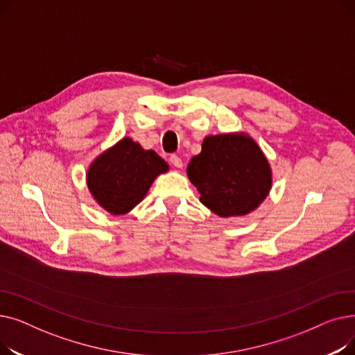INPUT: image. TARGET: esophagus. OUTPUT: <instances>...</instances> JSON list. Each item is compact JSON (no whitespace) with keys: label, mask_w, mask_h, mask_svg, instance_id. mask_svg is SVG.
<instances>
[{"label":"esophagus","mask_w":355,"mask_h":355,"mask_svg":"<svg viewBox=\"0 0 355 355\" xmlns=\"http://www.w3.org/2000/svg\"><path fill=\"white\" fill-rule=\"evenodd\" d=\"M170 162H171L175 168H181V166H182V161H181V158H180L178 155H175V154L170 157Z\"/></svg>","instance_id":"esophagus-1"}]
</instances>
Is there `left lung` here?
Returning a JSON list of instances; mask_svg holds the SVG:
<instances>
[{"instance_id": "left-lung-1", "label": "left lung", "mask_w": 355, "mask_h": 355, "mask_svg": "<svg viewBox=\"0 0 355 355\" xmlns=\"http://www.w3.org/2000/svg\"><path fill=\"white\" fill-rule=\"evenodd\" d=\"M187 175L200 201L220 217L245 216L272 187L270 165L257 144L245 134L207 137L191 158Z\"/></svg>"}]
</instances>
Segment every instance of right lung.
Returning <instances> with one entry per match:
<instances>
[{"mask_svg":"<svg viewBox=\"0 0 355 355\" xmlns=\"http://www.w3.org/2000/svg\"><path fill=\"white\" fill-rule=\"evenodd\" d=\"M168 171V164L153 149L123 138L98 157L87 171V187L112 214H125L142 201L154 180Z\"/></svg>","mask_w":355,"mask_h":355,"instance_id":"right-lung-1","label":"right lung"}]
</instances>
